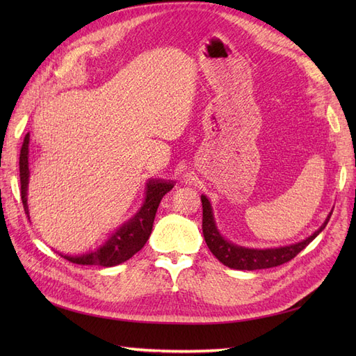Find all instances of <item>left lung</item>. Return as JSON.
Returning a JSON list of instances; mask_svg holds the SVG:
<instances>
[{"mask_svg":"<svg viewBox=\"0 0 356 356\" xmlns=\"http://www.w3.org/2000/svg\"><path fill=\"white\" fill-rule=\"evenodd\" d=\"M200 199L203 209L202 232L204 242H207L211 252L217 257L224 266H227L230 268H238V270H258V268L276 267L293 260L300 251H303L305 248L325 229V225L328 224L331 217L330 213L325 222L321 225V229L303 242L282 248H273V250H248V248L236 246L227 241H224L217 227H215L209 200L204 196H202Z\"/></svg>","mask_w":356,"mask_h":356,"instance_id":"1","label":"left lung"}]
</instances>
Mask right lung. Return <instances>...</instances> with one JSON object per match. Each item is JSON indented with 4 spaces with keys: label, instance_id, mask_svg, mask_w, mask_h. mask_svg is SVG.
Instances as JSON below:
<instances>
[{
    "label": "right lung",
    "instance_id": "add662e5",
    "mask_svg": "<svg viewBox=\"0 0 356 356\" xmlns=\"http://www.w3.org/2000/svg\"><path fill=\"white\" fill-rule=\"evenodd\" d=\"M28 145H29V134L25 135L22 148H20L19 156V177H20V197L25 208V213L28 215V204H26V188H28ZM174 187V184L166 181H149L147 186V199L144 207L141 208L135 217L129 221L126 225L115 232L104 246L95 252L86 254L81 257H68V261L81 266H102V267H113L120 264L129 258L134 257L138 251L143 250V246L148 241L149 234L153 230V222L159 203L166 193ZM29 217V215H28Z\"/></svg>",
    "mask_w": 356,
    "mask_h": 356
}]
</instances>
